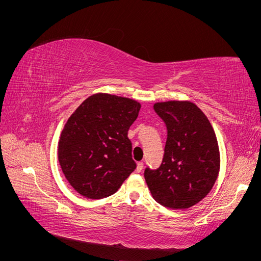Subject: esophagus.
I'll list each match as a JSON object with an SVG mask.
<instances>
[{
    "label": "esophagus",
    "instance_id": "34e87169",
    "mask_svg": "<svg viewBox=\"0 0 261 261\" xmlns=\"http://www.w3.org/2000/svg\"><path fill=\"white\" fill-rule=\"evenodd\" d=\"M143 168H144V163H143V162H138V163H137L136 171H137V172H141V171H143Z\"/></svg>",
    "mask_w": 261,
    "mask_h": 261
}]
</instances>
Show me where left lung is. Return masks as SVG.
<instances>
[{
    "mask_svg": "<svg viewBox=\"0 0 261 261\" xmlns=\"http://www.w3.org/2000/svg\"><path fill=\"white\" fill-rule=\"evenodd\" d=\"M153 109L165 123L168 137L160 167L145 169L146 183L163 207L189 208L208 195L219 174L215 130L193 102H158Z\"/></svg>",
    "mask_w": 261,
    "mask_h": 261,
    "instance_id": "left-lung-1",
    "label": "left lung"
}]
</instances>
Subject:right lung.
<instances>
[{"label":"right lung","instance_id":"1","mask_svg":"<svg viewBox=\"0 0 261 261\" xmlns=\"http://www.w3.org/2000/svg\"><path fill=\"white\" fill-rule=\"evenodd\" d=\"M139 110L135 100L96 93L70 115L59 141V161L77 193L90 199L111 196L136 169L127 132Z\"/></svg>","mask_w":261,"mask_h":261}]
</instances>
